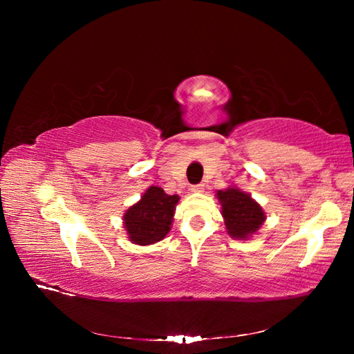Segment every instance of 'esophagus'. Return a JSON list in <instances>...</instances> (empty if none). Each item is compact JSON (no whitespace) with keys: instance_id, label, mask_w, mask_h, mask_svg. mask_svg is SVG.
<instances>
[{"instance_id":"esophagus-1","label":"esophagus","mask_w":354,"mask_h":354,"mask_svg":"<svg viewBox=\"0 0 354 354\" xmlns=\"http://www.w3.org/2000/svg\"><path fill=\"white\" fill-rule=\"evenodd\" d=\"M203 187H205V186H203L202 183H199V185H194V186H192V192H195V194H199V192H203Z\"/></svg>"}]
</instances>
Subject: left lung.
Instances as JSON below:
<instances>
[{
  "mask_svg": "<svg viewBox=\"0 0 354 354\" xmlns=\"http://www.w3.org/2000/svg\"><path fill=\"white\" fill-rule=\"evenodd\" d=\"M217 199L221 203V216L227 233L234 239H248L257 233L266 220V214L260 203L251 195L238 187H227L217 192Z\"/></svg>",
  "mask_w": 354,
  "mask_h": 354,
  "instance_id": "obj_1",
  "label": "left lung"
}]
</instances>
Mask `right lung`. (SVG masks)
<instances>
[{
	"label": "right lung",
	"mask_w": 354,
	"mask_h": 354,
	"mask_svg": "<svg viewBox=\"0 0 354 354\" xmlns=\"http://www.w3.org/2000/svg\"><path fill=\"white\" fill-rule=\"evenodd\" d=\"M178 195H167L158 186L149 187L142 199L124 214L128 238L137 245H152L162 241L171 229Z\"/></svg>",
	"instance_id": "add662e5"
}]
</instances>
